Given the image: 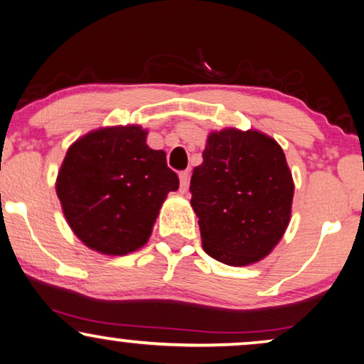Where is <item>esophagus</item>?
Listing matches in <instances>:
<instances>
[{
    "instance_id": "34e87169",
    "label": "esophagus",
    "mask_w": 364,
    "mask_h": 364,
    "mask_svg": "<svg viewBox=\"0 0 364 364\" xmlns=\"http://www.w3.org/2000/svg\"><path fill=\"white\" fill-rule=\"evenodd\" d=\"M190 185V171H181L179 173V190L185 193Z\"/></svg>"
}]
</instances>
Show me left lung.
<instances>
[{
	"label": "left lung",
	"instance_id": "1",
	"mask_svg": "<svg viewBox=\"0 0 364 364\" xmlns=\"http://www.w3.org/2000/svg\"><path fill=\"white\" fill-rule=\"evenodd\" d=\"M190 193L205 252L227 265L264 259L291 220L294 183L284 151L257 131L211 132Z\"/></svg>",
	"mask_w": 364,
	"mask_h": 364
}]
</instances>
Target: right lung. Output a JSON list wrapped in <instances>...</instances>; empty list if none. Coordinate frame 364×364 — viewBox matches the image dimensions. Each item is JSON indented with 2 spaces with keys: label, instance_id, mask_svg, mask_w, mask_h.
<instances>
[{
  "label": "right lung",
  "instance_id": "add662e5",
  "mask_svg": "<svg viewBox=\"0 0 364 364\" xmlns=\"http://www.w3.org/2000/svg\"><path fill=\"white\" fill-rule=\"evenodd\" d=\"M139 126L105 127L73 142L57 178L63 215L100 254L126 255L148 242L169 191L179 188L166 153L146 144Z\"/></svg>",
  "mask_w": 364,
  "mask_h": 364
}]
</instances>
